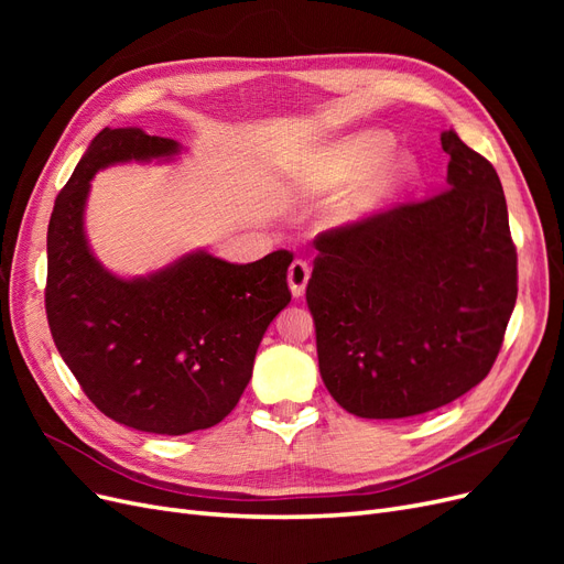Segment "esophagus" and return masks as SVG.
Segmentation results:
<instances>
[{
	"mask_svg": "<svg viewBox=\"0 0 564 564\" xmlns=\"http://www.w3.org/2000/svg\"><path fill=\"white\" fill-rule=\"evenodd\" d=\"M289 289H292V294L299 299L305 294V286H308V280H311V265L296 259L292 265H289Z\"/></svg>",
	"mask_w": 564,
	"mask_h": 564,
	"instance_id": "34e87169",
	"label": "esophagus"
}]
</instances>
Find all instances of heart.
<instances>
[{"instance_id":"1","label":"heart","mask_w":564,"mask_h":564,"mask_svg":"<svg viewBox=\"0 0 564 564\" xmlns=\"http://www.w3.org/2000/svg\"><path fill=\"white\" fill-rule=\"evenodd\" d=\"M390 139L377 131H367L336 145L303 178L308 191H324L346 181L357 171L361 174L348 185L334 207V220L352 224L386 207L402 187L412 181L416 164L409 155H388Z\"/></svg>"}]
</instances>
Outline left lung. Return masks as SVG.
I'll use <instances>...</instances> for the list:
<instances>
[{"mask_svg": "<svg viewBox=\"0 0 564 564\" xmlns=\"http://www.w3.org/2000/svg\"><path fill=\"white\" fill-rule=\"evenodd\" d=\"M449 191L317 235L305 301L322 381L346 412L406 419L480 383L518 299L503 187L456 131Z\"/></svg>", "mask_w": 564, "mask_h": 564, "instance_id": "left-lung-1", "label": "left lung"}]
</instances>
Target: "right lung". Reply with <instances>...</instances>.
<instances>
[{"mask_svg":"<svg viewBox=\"0 0 564 564\" xmlns=\"http://www.w3.org/2000/svg\"><path fill=\"white\" fill-rule=\"evenodd\" d=\"M183 145L143 129H104L56 197L46 232V317L87 398L112 421L185 435L224 421L253 357L292 301L289 251L228 263L191 251L143 278L104 268L84 232L91 178L124 162H172Z\"/></svg>","mask_w":564,"mask_h":564,"instance_id":"add662e5","label":"right lung"}]
</instances>
